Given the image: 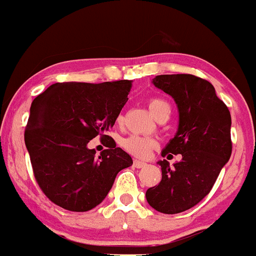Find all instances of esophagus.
<instances>
[{
  "label": "esophagus",
  "instance_id": "34e87169",
  "mask_svg": "<svg viewBox=\"0 0 256 256\" xmlns=\"http://www.w3.org/2000/svg\"><path fill=\"white\" fill-rule=\"evenodd\" d=\"M134 165L136 168H143V167L146 166V162L144 161H140V160H134Z\"/></svg>",
  "mask_w": 256,
  "mask_h": 256
}]
</instances>
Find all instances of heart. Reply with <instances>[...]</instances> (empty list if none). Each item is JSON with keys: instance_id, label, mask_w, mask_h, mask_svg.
Segmentation results:
<instances>
[{"instance_id": "b5f03b06", "label": "heart", "mask_w": 256, "mask_h": 256, "mask_svg": "<svg viewBox=\"0 0 256 256\" xmlns=\"http://www.w3.org/2000/svg\"><path fill=\"white\" fill-rule=\"evenodd\" d=\"M148 108L155 119L162 116V114H168L170 116V112H171L168 104L160 98H152L148 102ZM120 120H122V116L118 118V122H120ZM122 144L130 154L136 155L138 158H146L148 156L149 152L155 146V142L150 138L132 134V136L125 138Z\"/></svg>"}]
</instances>
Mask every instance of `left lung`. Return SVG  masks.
Here are the masks:
<instances>
[{"mask_svg": "<svg viewBox=\"0 0 256 256\" xmlns=\"http://www.w3.org/2000/svg\"><path fill=\"white\" fill-rule=\"evenodd\" d=\"M168 94L178 108V128L161 152L162 156L182 155L179 162L161 166V182L146 192L158 212L177 214L190 210L210 192L230 160L231 116L210 82L192 74L156 76L152 82Z\"/></svg>", "mask_w": 256, "mask_h": 256, "instance_id": "8db88e82", "label": "left lung"}]
</instances>
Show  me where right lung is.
<instances>
[{"instance_id":"obj_1","label":"right lung","mask_w":256,"mask_h":256,"mask_svg":"<svg viewBox=\"0 0 256 256\" xmlns=\"http://www.w3.org/2000/svg\"><path fill=\"white\" fill-rule=\"evenodd\" d=\"M131 80L55 83L32 101L25 144L38 185L67 210L86 212L101 204L116 174L132 158L107 136L128 102ZM110 139L96 157L87 143Z\"/></svg>"}]
</instances>
